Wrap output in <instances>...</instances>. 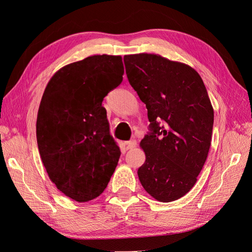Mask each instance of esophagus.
Masks as SVG:
<instances>
[{"mask_svg":"<svg viewBox=\"0 0 252 252\" xmlns=\"http://www.w3.org/2000/svg\"><path fill=\"white\" fill-rule=\"evenodd\" d=\"M136 146V141L135 140H132V141H129L126 143V149L129 150V149H132Z\"/></svg>","mask_w":252,"mask_h":252,"instance_id":"obj_1","label":"esophagus"}]
</instances>
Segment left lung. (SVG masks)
Returning a JSON list of instances; mask_svg holds the SVG:
<instances>
[{
  "label": "left lung",
  "mask_w": 252,
  "mask_h": 252,
  "mask_svg": "<svg viewBox=\"0 0 252 252\" xmlns=\"http://www.w3.org/2000/svg\"><path fill=\"white\" fill-rule=\"evenodd\" d=\"M124 63L151 129L140 143L146 159L139 180L157 201L179 200L194 186L208 157L213 108L207 90L192 67L159 55H127Z\"/></svg>",
  "instance_id": "obj_1"
}]
</instances>
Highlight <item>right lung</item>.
Wrapping results in <instances>:
<instances>
[{
  "label": "right lung",
  "mask_w": 252,
  "mask_h": 252,
  "mask_svg": "<svg viewBox=\"0 0 252 252\" xmlns=\"http://www.w3.org/2000/svg\"><path fill=\"white\" fill-rule=\"evenodd\" d=\"M121 56L96 55L59 69L36 118V142L50 181L79 203L95 199L116 170L120 148L109 133L103 98L123 81Z\"/></svg>",
  "instance_id": "obj_1"
}]
</instances>
